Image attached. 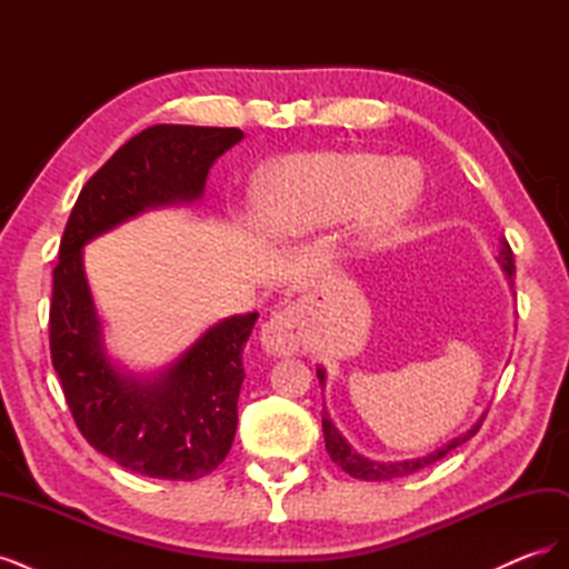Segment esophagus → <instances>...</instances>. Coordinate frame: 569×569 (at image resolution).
Wrapping results in <instances>:
<instances>
[{
	"mask_svg": "<svg viewBox=\"0 0 569 569\" xmlns=\"http://www.w3.org/2000/svg\"><path fill=\"white\" fill-rule=\"evenodd\" d=\"M261 347L268 356H278L287 358L295 356L303 347V316L299 313V308L289 306L282 308V311L272 313L263 327H261Z\"/></svg>",
	"mask_w": 569,
	"mask_h": 569,
	"instance_id": "obj_1",
	"label": "esophagus"
}]
</instances>
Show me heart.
Here are the masks:
<instances>
[{"label":"heart","mask_w":569,"mask_h":569,"mask_svg":"<svg viewBox=\"0 0 569 569\" xmlns=\"http://www.w3.org/2000/svg\"><path fill=\"white\" fill-rule=\"evenodd\" d=\"M420 184L406 166L372 153H291L270 163L253 182V211L274 234H301L339 222H358L366 249H380L416 213Z\"/></svg>","instance_id":"1"}]
</instances>
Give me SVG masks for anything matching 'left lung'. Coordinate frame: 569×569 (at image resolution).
I'll list each match as a JSON object with an SVG mask.
<instances>
[{"label":"left lung","instance_id":"obj_1","mask_svg":"<svg viewBox=\"0 0 569 569\" xmlns=\"http://www.w3.org/2000/svg\"><path fill=\"white\" fill-rule=\"evenodd\" d=\"M498 266H501V270L506 272V278L510 280L512 284V274H515V263H512V251H510V244L506 242V237H501V249H498V256H496ZM318 380H320V387H325L327 382V375H325V368L320 366L318 370ZM481 420H485V416H481L468 432H462L458 437H453L451 441H446L443 446H439V449H435L432 453L427 456H420V458H408V460H370L366 456H360L353 446L347 441V437H343L339 429L335 427V422L330 420V412H327V408H322V435H325V449L327 453H330V458L339 465V468L343 472H349L351 477L356 479H366V481H385V479H393V477H406V475H412L418 472L422 468H427V465H432L437 460H441L446 453H451L453 449H458L460 443H465L468 439H472L479 427H481Z\"/></svg>","mask_w":569,"mask_h":569}]
</instances>
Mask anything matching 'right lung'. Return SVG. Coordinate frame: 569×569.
I'll use <instances>...</instances> for the list:
<instances>
[{"mask_svg":"<svg viewBox=\"0 0 569 569\" xmlns=\"http://www.w3.org/2000/svg\"><path fill=\"white\" fill-rule=\"evenodd\" d=\"M242 137L237 128H147L88 180L66 222L49 306L51 363L82 437L137 475L192 481L226 460L258 313L218 320L157 372H130L107 351L82 249L151 209L199 201L216 159Z\"/></svg>","mask_w":569,"mask_h":569,"instance_id":"obj_1","label":"right lung"}]
</instances>
